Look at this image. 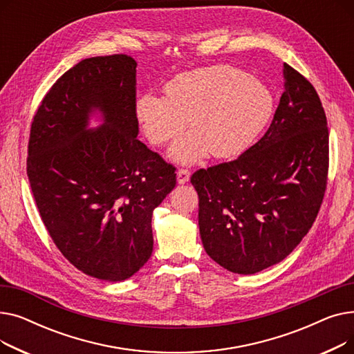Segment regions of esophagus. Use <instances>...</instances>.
I'll use <instances>...</instances> for the list:
<instances>
[{"label": "esophagus", "instance_id": "obj_1", "mask_svg": "<svg viewBox=\"0 0 354 354\" xmlns=\"http://www.w3.org/2000/svg\"><path fill=\"white\" fill-rule=\"evenodd\" d=\"M189 178H191V172L188 169H179L176 172V179H178L179 185H183V183L189 182Z\"/></svg>", "mask_w": 354, "mask_h": 354}]
</instances>
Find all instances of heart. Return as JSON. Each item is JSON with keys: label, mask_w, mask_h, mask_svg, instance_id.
<instances>
[{"label": "heart", "mask_w": 354, "mask_h": 354, "mask_svg": "<svg viewBox=\"0 0 354 354\" xmlns=\"http://www.w3.org/2000/svg\"><path fill=\"white\" fill-rule=\"evenodd\" d=\"M142 133L155 145L175 140L169 156L195 163L209 152L216 159L244 153L271 119L274 97L268 86L232 66H209L178 74L165 86V97L142 95L135 106Z\"/></svg>", "instance_id": "obj_1"}]
</instances>
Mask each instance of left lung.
<instances>
[{
	"label": "left lung",
	"instance_id": "1",
	"mask_svg": "<svg viewBox=\"0 0 354 354\" xmlns=\"http://www.w3.org/2000/svg\"><path fill=\"white\" fill-rule=\"evenodd\" d=\"M284 93L266 132L238 159L196 171L199 234L216 264L255 274L297 247L319 214L328 169V130L317 91L283 67Z\"/></svg>",
	"mask_w": 354,
	"mask_h": 354
}]
</instances>
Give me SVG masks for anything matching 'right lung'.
Listing matches in <instances>:
<instances>
[{"instance_id":"1","label":"right lung","mask_w":354,"mask_h":354,"mask_svg":"<svg viewBox=\"0 0 354 354\" xmlns=\"http://www.w3.org/2000/svg\"><path fill=\"white\" fill-rule=\"evenodd\" d=\"M136 66L126 54L82 60L50 88L30 132L27 175L46 228L74 267L104 281L151 258L153 209L176 185L175 167L138 139Z\"/></svg>"}]
</instances>
